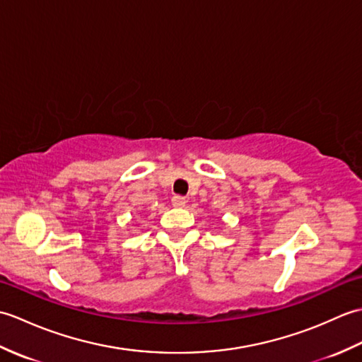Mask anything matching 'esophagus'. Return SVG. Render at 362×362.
<instances>
[{"mask_svg": "<svg viewBox=\"0 0 362 362\" xmlns=\"http://www.w3.org/2000/svg\"><path fill=\"white\" fill-rule=\"evenodd\" d=\"M171 201H173L174 206H185V204H187V199L183 196H174Z\"/></svg>", "mask_w": 362, "mask_h": 362, "instance_id": "34e87169", "label": "esophagus"}]
</instances>
